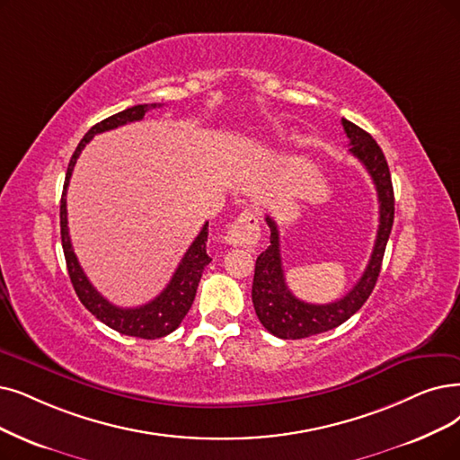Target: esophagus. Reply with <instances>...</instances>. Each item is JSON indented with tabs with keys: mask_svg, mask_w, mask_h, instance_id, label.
I'll return each mask as SVG.
<instances>
[{
	"mask_svg": "<svg viewBox=\"0 0 460 460\" xmlns=\"http://www.w3.org/2000/svg\"><path fill=\"white\" fill-rule=\"evenodd\" d=\"M261 240V225L256 213L245 209L240 217H237L230 225L225 242L232 247H252Z\"/></svg>",
	"mask_w": 460,
	"mask_h": 460,
	"instance_id": "esophagus-1",
	"label": "esophagus"
}]
</instances>
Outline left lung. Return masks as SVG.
Returning a JSON list of instances; mask_svg holds the SVG:
<instances>
[{
	"label": "left lung",
	"mask_w": 460,
	"mask_h": 460,
	"mask_svg": "<svg viewBox=\"0 0 460 460\" xmlns=\"http://www.w3.org/2000/svg\"><path fill=\"white\" fill-rule=\"evenodd\" d=\"M343 130L349 137V153H351L362 166L368 170L379 199V228L376 235V245L358 283L349 290L343 298L332 304H307L298 300L288 290L285 283V273L279 251V230L275 220L268 215L266 223L270 226V247L261 252L254 266L252 279V305L256 317L270 334L281 340H302L315 334H323L340 326L370 298L376 281L381 271L385 247L394 223V192L391 182L389 164L374 137L364 132L357 124L341 119Z\"/></svg>",
	"instance_id": "1"
}]
</instances>
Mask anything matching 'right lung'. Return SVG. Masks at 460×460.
<instances>
[{"label": "right lung", "instance_id": "1", "mask_svg": "<svg viewBox=\"0 0 460 460\" xmlns=\"http://www.w3.org/2000/svg\"><path fill=\"white\" fill-rule=\"evenodd\" d=\"M160 107V103H143V105H134L128 107L124 111L107 117L105 120L98 122L90 128V130L84 134L81 143L77 145L75 153H73L69 166L66 172V182H64V192L60 199V234H62V247H64V256H66V264H67V273L69 279L73 283V288H75L77 296L81 304L94 315L98 321L107 324L109 328L117 330V332L124 336H134V338H143V340H156L172 334L173 330L181 324V321L185 319L189 314V309L194 302L196 296V288L201 279V273H204V268L211 262L206 243H208V223L204 228L199 230L196 235V240L189 247V251L182 256V261L179 262L172 281L168 287L164 288L155 300L149 304L139 305V307H119L113 305L109 300H105L102 294L92 287L88 278L84 275L77 254L73 251L71 240H69V228H67V208H66V194L69 187V179L73 173V168H75L77 158L81 151L86 146V143L94 137L96 134L107 132V130H115L119 126H124L128 122H136L145 117V113L149 109Z\"/></svg>", "mask_w": 460, "mask_h": 460}]
</instances>
